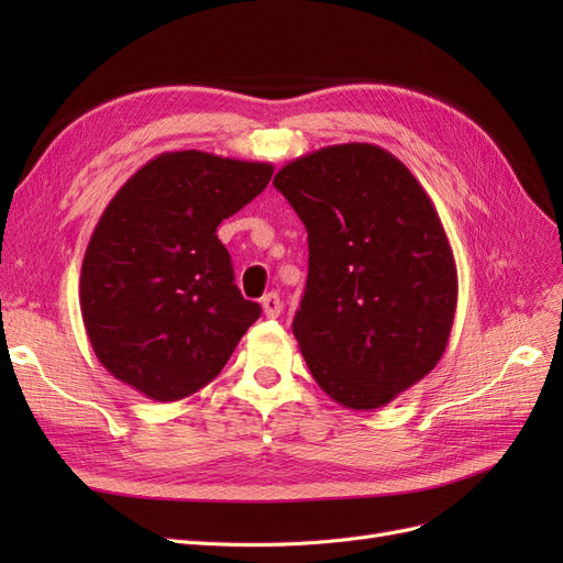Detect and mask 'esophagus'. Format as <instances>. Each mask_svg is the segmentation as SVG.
Returning a JSON list of instances; mask_svg holds the SVG:
<instances>
[{"label":"esophagus","mask_w":563,"mask_h":563,"mask_svg":"<svg viewBox=\"0 0 563 563\" xmlns=\"http://www.w3.org/2000/svg\"><path fill=\"white\" fill-rule=\"evenodd\" d=\"M261 305H263V312H265V317H269V319L279 317V314H282V310H284V305H282V300H279V296H277V294H267V296H263V298H261Z\"/></svg>","instance_id":"esophagus-1"}]
</instances>
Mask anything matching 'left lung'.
<instances>
[{"mask_svg": "<svg viewBox=\"0 0 563 563\" xmlns=\"http://www.w3.org/2000/svg\"><path fill=\"white\" fill-rule=\"evenodd\" d=\"M275 187L308 230L294 335L312 378L354 411L389 404L439 364L453 329L457 272L430 195L371 143L319 147Z\"/></svg>", "mask_w": 563, "mask_h": 563, "instance_id": "1", "label": "left lung"}]
</instances>
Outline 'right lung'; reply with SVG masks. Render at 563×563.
I'll list each match as a JSON object with an SVG mask.
<instances>
[{"instance_id":"add662e5","label":"right lung","mask_w":563,"mask_h":563,"mask_svg":"<svg viewBox=\"0 0 563 563\" xmlns=\"http://www.w3.org/2000/svg\"><path fill=\"white\" fill-rule=\"evenodd\" d=\"M272 172L267 162L178 150L119 187L79 277L84 329L117 380L178 401L223 371L261 305L234 286L216 230L265 190Z\"/></svg>"}]
</instances>
